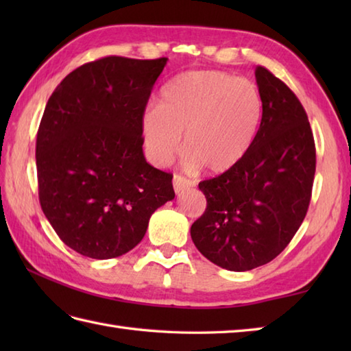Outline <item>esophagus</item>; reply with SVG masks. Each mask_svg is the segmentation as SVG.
I'll list each match as a JSON object with an SVG mask.
<instances>
[{
  "instance_id": "obj_1",
  "label": "esophagus",
  "mask_w": 351,
  "mask_h": 351,
  "mask_svg": "<svg viewBox=\"0 0 351 351\" xmlns=\"http://www.w3.org/2000/svg\"><path fill=\"white\" fill-rule=\"evenodd\" d=\"M193 185H195V182L187 180V178H184L181 175L173 176V190H175L176 195H180V193H182L184 190L193 187Z\"/></svg>"
}]
</instances>
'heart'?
Here are the masks:
<instances>
[{
  "mask_svg": "<svg viewBox=\"0 0 351 351\" xmlns=\"http://www.w3.org/2000/svg\"><path fill=\"white\" fill-rule=\"evenodd\" d=\"M263 111L261 93L249 80L220 71L182 73L141 117L146 154L156 166H167L184 136L189 167L225 173L249 154Z\"/></svg>",
  "mask_w": 351,
  "mask_h": 351,
  "instance_id": "1",
  "label": "heart"
}]
</instances>
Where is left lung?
Returning a JSON list of instances; mask_svg holds the SVG:
<instances>
[{
  "mask_svg": "<svg viewBox=\"0 0 351 351\" xmlns=\"http://www.w3.org/2000/svg\"><path fill=\"white\" fill-rule=\"evenodd\" d=\"M264 102L258 136L243 161L199 184L206 210L190 234L197 250L230 271L270 263L299 230L311 202L315 143L297 96L256 66Z\"/></svg>",
  "mask_w": 351,
  "mask_h": 351,
  "instance_id": "left-lung-1",
  "label": "left lung"
}]
</instances>
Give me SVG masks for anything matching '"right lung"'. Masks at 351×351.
<instances>
[{
  "label": "right lung",
  "mask_w": 351,
  "mask_h": 351,
  "mask_svg": "<svg viewBox=\"0 0 351 351\" xmlns=\"http://www.w3.org/2000/svg\"><path fill=\"white\" fill-rule=\"evenodd\" d=\"M166 57L110 56L80 66L52 92L36 140L45 217L72 250L123 255L175 197L171 176L143 155L141 117Z\"/></svg>",
  "instance_id": "obj_1"
}]
</instances>
